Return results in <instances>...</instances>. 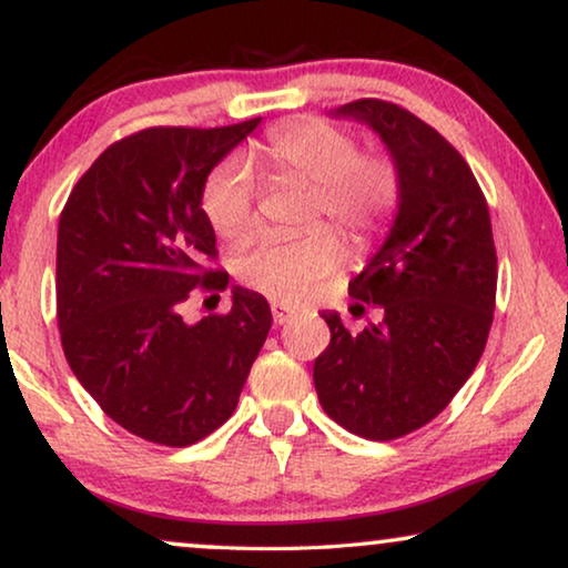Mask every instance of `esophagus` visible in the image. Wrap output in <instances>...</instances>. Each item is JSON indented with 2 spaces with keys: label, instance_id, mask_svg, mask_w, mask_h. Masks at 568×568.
Listing matches in <instances>:
<instances>
[{
  "label": "esophagus",
  "instance_id": "esophagus-1",
  "mask_svg": "<svg viewBox=\"0 0 568 568\" xmlns=\"http://www.w3.org/2000/svg\"><path fill=\"white\" fill-rule=\"evenodd\" d=\"M271 315H274V323L276 325H284V323H290L297 313H294L292 307H286L284 302H276L274 300V302H271Z\"/></svg>",
  "mask_w": 568,
  "mask_h": 568
}]
</instances>
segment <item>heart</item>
<instances>
[{"label":"heart","mask_w":568,"mask_h":568,"mask_svg":"<svg viewBox=\"0 0 568 568\" xmlns=\"http://www.w3.org/2000/svg\"><path fill=\"white\" fill-rule=\"evenodd\" d=\"M258 158L278 178L310 183L307 220L331 216L354 247L390 227L403 199L400 168L390 154L359 150L352 131L325 119H297L271 129ZM255 181L230 160L206 178L201 206L227 240H245L258 224ZM341 237L325 222L292 237H261L240 261V278L282 302H305L341 261Z\"/></svg>","instance_id":"b5f03b06"}]
</instances>
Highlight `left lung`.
<instances>
[{"label": "left lung", "instance_id": "obj_1", "mask_svg": "<svg viewBox=\"0 0 568 568\" xmlns=\"http://www.w3.org/2000/svg\"><path fill=\"white\" fill-rule=\"evenodd\" d=\"M336 115L377 131L400 168L403 199L390 235L348 284L383 317L348 333L323 313L331 344L313 379L333 422L387 442L442 414L484 354L496 305L491 216L463 154L406 108L362 98Z\"/></svg>", "mask_w": 568, "mask_h": 568}]
</instances>
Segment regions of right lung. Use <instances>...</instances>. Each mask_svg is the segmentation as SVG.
<instances>
[{"mask_svg": "<svg viewBox=\"0 0 568 568\" xmlns=\"http://www.w3.org/2000/svg\"><path fill=\"white\" fill-rule=\"evenodd\" d=\"M261 119L152 126L108 146L59 216L57 317L69 367L123 429L189 447L227 422L271 328L258 292L185 323L193 292H222L201 196L216 162Z\"/></svg>", "mask_w": 568, "mask_h": 568, "instance_id": "right-lung-1", "label": "right lung"}]
</instances>
